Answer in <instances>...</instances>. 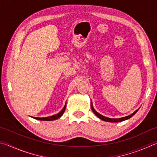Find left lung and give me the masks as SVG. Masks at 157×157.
I'll use <instances>...</instances> for the list:
<instances>
[{
  "mask_svg": "<svg viewBox=\"0 0 157 157\" xmlns=\"http://www.w3.org/2000/svg\"><path fill=\"white\" fill-rule=\"evenodd\" d=\"M90 106H91V109H92L93 112L95 113V115L98 117H99L100 119H101V120L103 121H108V122H120V121H125L126 120V119H130V117H132L135 115V114L137 112L138 110L137 109L136 111H135L132 114H131V115H128V116H126V117H121V118H119V119H112V118H108V117H104L103 115H101V114H99V113L97 112V111L94 109V108L93 106V103H92V101H91L90 102Z\"/></svg>",
  "mask_w": 157,
  "mask_h": 157,
  "instance_id": "1",
  "label": "left lung"
}]
</instances>
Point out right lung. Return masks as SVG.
<instances>
[{
  "label": "right lung",
  "mask_w": 157,
  "mask_h": 157,
  "mask_svg": "<svg viewBox=\"0 0 157 157\" xmlns=\"http://www.w3.org/2000/svg\"><path fill=\"white\" fill-rule=\"evenodd\" d=\"M66 104L67 103L65 104V106H64V108H62V110L59 112V113L56 114V115H54L53 116H50V117H33L34 119H38V120H40V121H53V120H56V119H58L60 117L63 115L65 110V108H66Z\"/></svg>",
  "instance_id": "obj_1"
}]
</instances>
